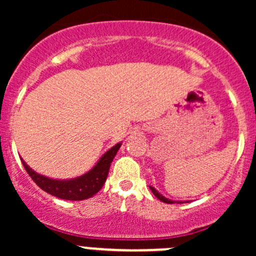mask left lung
Here are the masks:
<instances>
[{
	"instance_id": "obj_1",
	"label": "left lung",
	"mask_w": 256,
	"mask_h": 256,
	"mask_svg": "<svg viewBox=\"0 0 256 256\" xmlns=\"http://www.w3.org/2000/svg\"><path fill=\"white\" fill-rule=\"evenodd\" d=\"M150 190H152V193H154V194L156 196V197L158 198L160 200H162V202H164V203H168V204H172V203H174V200H167V198H164V196H162V194H160V193L157 192V190H154V187H151V186H150ZM177 203H180V202H177Z\"/></svg>"
}]
</instances>
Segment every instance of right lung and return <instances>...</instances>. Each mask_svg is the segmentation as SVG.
<instances>
[{
  "label": "right lung",
  "instance_id": "1",
  "mask_svg": "<svg viewBox=\"0 0 256 256\" xmlns=\"http://www.w3.org/2000/svg\"><path fill=\"white\" fill-rule=\"evenodd\" d=\"M120 146L121 144H118L112 147L99 160L96 166L92 171L85 174L84 176L69 180H50V178L40 176V174H36L33 170H30L23 160H20V161H22L23 167L26 168L27 174L34 180L36 184L40 188H42L44 192L54 196V197L62 198V200H82L92 197V196L96 194L102 190L105 180H106L108 174H109L110 164H112L115 154H118Z\"/></svg>",
  "mask_w": 256,
  "mask_h": 256
}]
</instances>
